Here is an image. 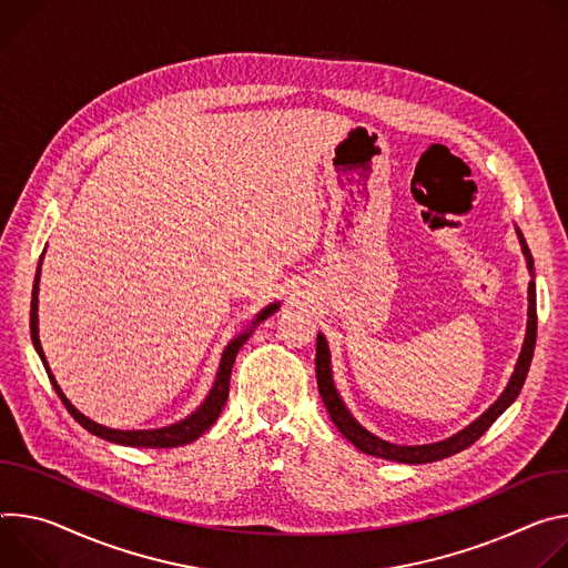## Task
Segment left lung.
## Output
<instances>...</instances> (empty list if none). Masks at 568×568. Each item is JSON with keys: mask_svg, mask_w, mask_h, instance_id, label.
Wrapping results in <instances>:
<instances>
[{"mask_svg": "<svg viewBox=\"0 0 568 568\" xmlns=\"http://www.w3.org/2000/svg\"><path fill=\"white\" fill-rule=\"evenodd\" d=\"M521 239V247H524V255L528 260V271L532 275V255L528 250V243L524 239V234L519 232ZM528 329H526V341L517 361V367L513 372V379L508 384V388L503 390V395L467 428H463L460 433H456L449 439H443V443H435V445H422V447H399V445H390L384 443L376 435H372L369 430H365L345 408L343 399L338 397L336 388H334V379H332V365H329V349H327V341L325 336L318 334V345H316V376H318V390L321 397L329 410L332 422L336 424V428L349 439V443L367 454V456H376V458H386V460H397V463H408V465H424V463H435V460H443L449 458L467 447H471L476 439L496 422V417L506 410L521 393L524 384H526V376L530 369V361L535 354V341H537V295H535V277L528 284Z\"/></svg>", "mask_w": 568, "mask_h": 568, "instance_id": "8db88e82", "label": "left lung"}]
</instances>
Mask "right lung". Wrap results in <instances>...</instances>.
<instances>
[{"label": "right lung", "instance_id": "add662e5", "mask_svg": "<svg viewBox=\"0 0 568 568\" xmlns=\"http://www.w3.org/2000/svg\"><path fill=\"white\" fill-rule=\"evenodd\" d=\"M40 264H42V255H40ZM40 264H38V271H36V282H33V293H31V341H33V347L38 352V356L42 358V365L47 369V376L49 382L53 386V390L58 393L60 402L65 404V408L70 410V415L83 426L88 428L92 435H99L103 439H108V443H116V445H125V447H146V449H169V447H180V445H186V443H194L196 437H201L221 415L225 402H227V393H230V374H232V365H234V358L239 354V349L243 347V343L250 338L252 329H255L262 321H266L271 313L277 311L280 304H271L266 306L260 316L255 318V323H252L243 334H239L223 352L221 356V365H219V374H216V382L207 395V399L203 402L201 408H196L192 415H189L186 419L178 422V424H171V426H164V428H153V430H116V428H108V426H101L92 419H88L85 415H81L72 404L70 399L62 395V390L58 388L53 374L44 361V352L40 347V338H38V284H40Z\"/></svg>", "mask_w": 568, "mask_h": 568}]
</instances>
